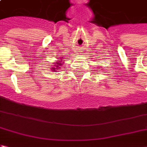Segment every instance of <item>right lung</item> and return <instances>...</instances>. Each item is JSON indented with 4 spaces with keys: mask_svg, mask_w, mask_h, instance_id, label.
<instances>
[{
    "mask_svg": "<svg viewBox=\"0 0 147 147\" xmlns=\"http://www.w3.org/2000/svg\"><path fill=\"white\" fill-rule=\"evenodd\" d=\"M63 61V58H61V61H56V63H53L54 65H53V67H52V71H55V72H57V71L58 70H59V68H60V67L63 65V63H61L60 62H62Z\"/></svg>",
    "mask_w": 147,
    "mask_h": 147,
    "instance_id": "right-lung-1",
    "label": "right lung"
}]
</instances>
